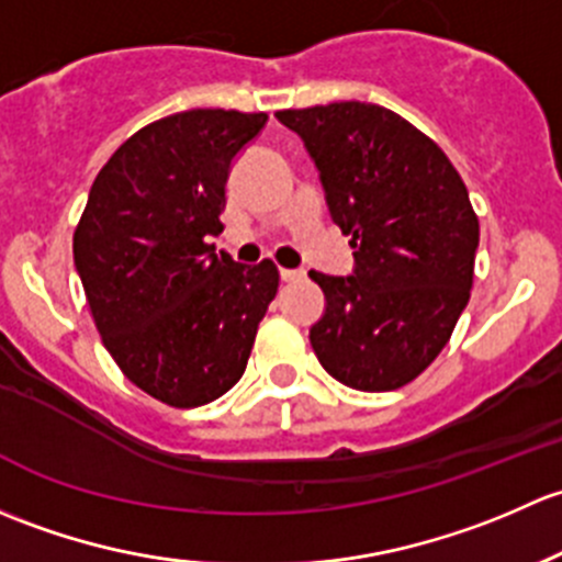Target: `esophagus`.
<instances>
[{
    "mask_svg": "<svg viewBox=\"0 0 562 562\" xmlns=\"http://www.w3.org/2000/svg\"><path fill=\"white\" fill-rule=\"evenodd\" d=\"M300 279H303V270L281 268V281H300Z\"/></svg>",
    "mask_w": 562,
    "mask_h": 562,
    "instance_id": "obj_1",
    "label": "esophagus"
}]
</instances>
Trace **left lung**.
<instances>
[{
	"label": "left lung",
	"mask_w": 562,
	"mask_h": 562,
	"mask_svg": "<svg viewBox=\"0 0 562 562\" xmlns=\"http://www.w3.org/2000/svg\"><path fill=\"white\" fill-rule=\"evenodd\" d=\"M276 119L305 143L329 216L357 248L351 276L311 270L327 300L311 346L340 384L397 390L441 355L471 297L479 218L465 183L430 137L381 105Z\"/></svg>",
	"instance_id": "1"
}]
</instances>
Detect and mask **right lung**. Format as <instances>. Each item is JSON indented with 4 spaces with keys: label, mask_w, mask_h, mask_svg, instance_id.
I'll use <instances>...</instances> for the list:
<instances>
[{
    "label": "right lung",
    "mask_w": 562,
    "mask_h": 562,
    "mask_svg": "<svg viewBox=\"0 0 562 562\" xmlns=\"http://www.w3.org/2000/svg\"><path fill=\"white\" fill-rule=\"evenodd\" d=\"M268 115L196 108L143 126L102 167L72 238L102 344L132 384L176 408L233 390L279 292L270 259L216 254L235 156Z\"/></svg>",
    "instance_id": "right-lung-1"
}]
</instances>
